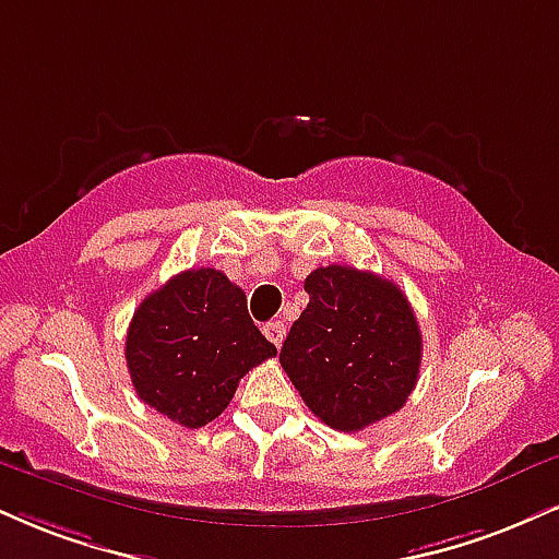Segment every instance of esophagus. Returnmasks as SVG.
Returning <instances> with one entry per match:
<instances>
[{"label": "esophagus", "instance_id": "1", "mask_svg": "<svg viewBox=\"0 0 559 559\" xmlns=\"http://www.w3.org/2000/svg\"><path fill=\"white\" fill-rule=\"evenodd\" d=\"M262 333H265V338L271 341V344L281 348V344H284V338H286V325L281 320L265 322V325H262Z\"/></svg>", "mask_w": 559, "mask_h": 559}]
</instances>
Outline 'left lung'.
Returning a JSON list of instances; mask_svg holds the SVG:
<instances>
[{
  "label": "left lung",
  "instance_id": "8db88e82",
  "mask_svg": "<svg viewBox=\"0 0 559 559\" xmlns=\"http://www.w3.org/2000/svg\"><path fill=\"white\" fill-rule=\"evenodd\" d=\"M309 305L288 331L281 365L309 412L341 432L395 414L416 388L419 322L393 281L348 265L307 275Z\"/></svg>",
  "mask_w": 559,
  "mask_h": 559
}]
</instances>
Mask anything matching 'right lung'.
Masks as SVG:
<instances>
[{
    "instance_id": "right-lung-1",
    "label": "right lung",
    "mask_w": 559,
    "mask_h": 559,
    "mask_svg": "<svg viewBox=\"0 0 559 559\" xmlns=\"http://www.w3.org/2000/svg\"><path fill=\"white\" fill-rule=\"evenodd\" d=\"M278 354L247 297L215 267L185 271L147 294L127 331V369L140 401L198 429L213 421L252 367Z\"/></svg>"
}]
</instances>
